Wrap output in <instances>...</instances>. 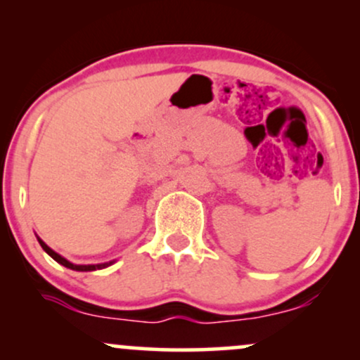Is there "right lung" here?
Here are the masks:
<instances>
[{"label": "right lung", "mask_w": 360, "mask_h": 360, "mask_svg": "<svg viewBox=\"0 0 360 360\" xmlns=\"http://www.w3.org/2000/svg\"><path fill=\"white\" fill-rule=\"evenodd\" d=\"M39 243L40 245H42V249L47 252L49 255H51V257L56 260V262H59V264H62V266L64 267H69V269H72V271H96V269H105V267H108V266H111V264L115 262V260H111V262H105V264H88V266H79V264H72V262H69L68 259H64L62 257V255H59L57 254V252H53L51 247L47 245V243H45L44 240H40L39 238Z\"/></svg>", "instance_id": "right-lung-1"}]
</instances>
